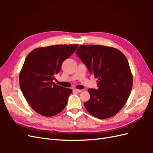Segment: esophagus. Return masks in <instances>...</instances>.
I'll list each match as a JSON object with an SVG mask.
<instances>
[{"instance_id": "esophagus-1", "label": "esophagus", "mask_w": 153, "mask_h": 153, "mask_svg": "<svg viewBox=\"0 0 153 153\" xmlns=\"http://www.w3.org/2000/svg\"><path fill=\"white\" fill-rule=\"evenodd\" d=\"M73 91L77 92H81L82 91V90H81V89H74Z\"/></svg>"}]
</instances>
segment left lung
Instances as JSON below:
<instances>
[{
	"label": "left lung",
	"mask_w": 153,
	"mask_h": 153,
	"mask_svg": "<svg viewBox=\"0 0 153 153\" xmlns=\"http://www.w3.org/2000/svg\"><path fill=\"white\" fill-rule=\"evenodd\" d=\"M76 54L98 78V89H88L91 97L85 108L98 119L113 117L126 104L133 86L126 56L117 48L95 45H80Z\"/></svg>",
	"instance_id": "8db88e82"
}]
</instances>
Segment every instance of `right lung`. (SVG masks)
<instances>
[{"label":"right lung","instance_id":"obj_1","mask_svg":"<svg viewBox=\"0 0 153 153\" xmlns=\"http://www.w3.org/2000/svg\"><path fill=\"white\" fill-rule=\"evenodd\" d=\"M78 45H59L34 49L27 55L20 72V87L30 107L38 114L52 117L66 107L71 89L53 82L64 60Z\"/></svg>","mask_w":153,"mask_h":153}]
</instances>
